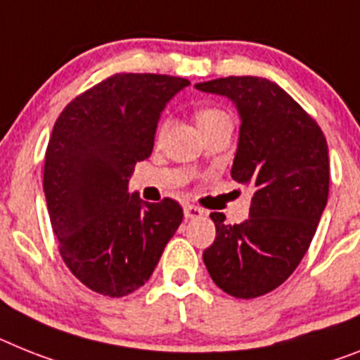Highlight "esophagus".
<instances>
[{"instance_id": "1", "label": "esophagus", "mask_w": 360, "mask_h": 360, "mask_svg": "<svg viewBox=\"0 0 360 360\" xmlns=\"http://www.w3.org/2000/svg\"><path fill=\"white\" fill-rule=\"evenodd\" d=\"M205 210H201L199 207L194 205H185V217L186 219H198V217H203Z\"/></svg>"}]
</instances>
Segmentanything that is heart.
Masks as SVG:
<instances>
[{"label":"heart","mask_w":360,"mask_h":360,"mask_svg":"<svg viewBox=\"0 0 360 360\" xmlns=\"http://www.w3.org/2000/svg\"><path fill=\"white\" fill-rule=\"evenodd\" d=\"M229 119H231V117H229L225 111L219 110V108H212V105L201 108V110H198V113H195V122H198L199 129L207 128V126H210V124L214 122H219V120H229ZM162 131H165V124H161L159 129H157V137H161Z\"/></svg>","instance_id":"1"}]
</instances>
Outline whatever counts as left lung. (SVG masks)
Masks as SVG:
<instances>
[{
    "label": "left lung",
    "mask_w": 360,
    "mask_h": 360,
    "mask_svg": "<svg viewBox=\"0 0 360 360\" xmlns=\"http://www.w3.org/2000/svg\"><path fill=\"white\" fill-rule=\"evenodd\" d=\"M195 89L236 105L241 126L231 175L255 192L240 225L210 214L216 240L203 262L231 297H262L291 276L315 236L328 203V143L300 104L267 78H216Z\"/></svg>",
    "instance_id": "left-lung-1"
}]
</instances>
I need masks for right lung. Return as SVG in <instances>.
<instances>
[{
	"label": "right lung",
	"mask_w": 360,
	"mask_h": 360,
	"mask_svg": "<svg viewBox=\"0 0 360 360\" xmlns=\"http://www.w3.org/2000/svg\"><path fill=\"white\" fill-rule=\"evenodd\" d=\"M186 78L122 72L65 105L47 144L44 192L60 255L75 276L105 297H126L152 276L183 208L146 203L128 183L152 155L162 110Z\"/></svg>",
	"instance_id": "right-lung-1"
}]
</instances>
